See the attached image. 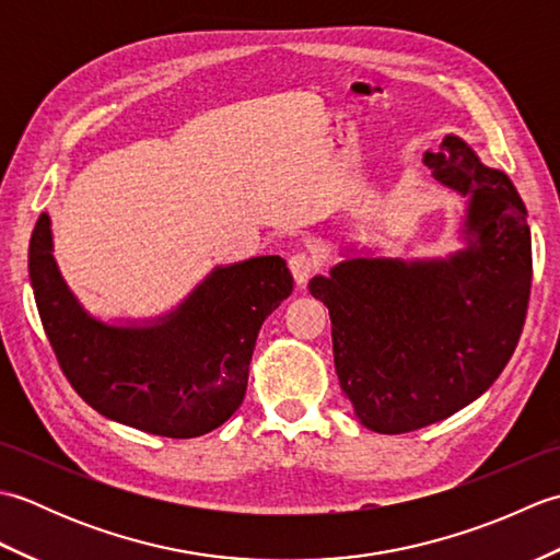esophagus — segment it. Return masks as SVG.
Segmentation results:
<instances>
[{"label": "esophagus", "mask_w": 560, "mask_h": 560, "mask_svg": "<svg viewBox=\"0 0 560 560\" xmlns=\"http://www.w3.org/2000/svg\"><path fill=\"white\" fill-rule=\"evenodd\" d=\"M289 267H291V271H293L295 283H299V287H305L307 279H311L313 273L319 269V261H317V257L311 255V253H299V255H293V257L289 259Z\"/></svg>", "instance_id": "34e87169"}]
</instances>
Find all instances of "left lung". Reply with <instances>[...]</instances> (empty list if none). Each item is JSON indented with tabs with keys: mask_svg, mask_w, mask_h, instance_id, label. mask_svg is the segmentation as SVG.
Listing matches in <instances>:
<instances>
[{
	"mask_svg": "<svg viewBox=\"0 0 560 560\" xmlns=\"http://www.w3.org/2000/svg\"><path fill=\"white\" fill-rule=\"evenodd\" d=\"M423 161L467 197V247L409 261L349 257L307 283L329 311L343 395L365 428L387 435L443 421L495 383L532 287L527 209L510 177L455 135Z\"/></svg>",
	"mask_w": 560,
	"mask_h": 560,
	"instance_id": "obj_1",
	"label": "left lung"
}]
</instances>
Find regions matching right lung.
Here are the masks:
<instances>
[{"label":"right lung","instance_id":"add662e5","mask_svg":"<svg viewBox=\"0 0 560 560\" xmlns=\"http://www.w3.org/2000/svg\"><path fill=\"white\" fill-rule=\"evenodd\" d=\"M40 323L77 395L105 419L163 438H197L243 404L249 361L265 319L293 291L277 255L217 267L171 313L103 323L59 273L50 217L28 245Z\"/></svg>","mask_w":560,"mask_h":560}]
</instances>
